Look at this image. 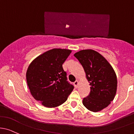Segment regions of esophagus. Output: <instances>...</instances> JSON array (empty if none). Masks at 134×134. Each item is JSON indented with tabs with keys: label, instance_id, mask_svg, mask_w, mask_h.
I'll return each instance as SVG.
<instances>
[{
	"label": "esophagus",
	"instance_id": "esophagus-1",
	"mask_svg": "<svg viewBox=\"0 0 134 134\" xmlns=\"http://www.w3.org/2000/svg\"><path fill=\"white\" fill-rule=\"evenodd\" d=\"M74 87H78V85H79V82H78V80H76V81H75L74 82Z\"/></svg>",
	"mask_w": 134,
	"mask_h": 134
}]
</instances>
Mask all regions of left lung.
I'll return each mask as SVG.
<instances>
[{"mask_svg": "<svg viewBox=\"0 0 134 134\" xmlns=\"http://www.w3.org/2000/svg\"><path fill=\"white\" fill-rule=\"evenodd\" d=\"M74 56L83 67L91 86L89 95L83 98V104L92 112L102 110L116 94L118 81L114 70L103 56L92 49L80 51Z\"/></svg>", "mask_w": 134, "mask_h": 134, "instance_id": "1", "label": "left lung"}]
</instances>
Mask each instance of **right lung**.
I'll return each mask as SVG.
<instances>
[{"label":"right lung","mask_w":134,"mask_h":134,"mask_svg":"<svg viewBox=\"0 0 134 134\" xmlns=\"http://www.w3.org/2000/svg\"><path fill=\"white\" fill-rule=\"evenodd\" d=\"M71 52L65 49H51L36 57L28 67L26 80L31 94L46 107L61 105L74 88L67 81L62 67Z\"/></svg>","instance_id":"right-lung-1"}]
</instances>
